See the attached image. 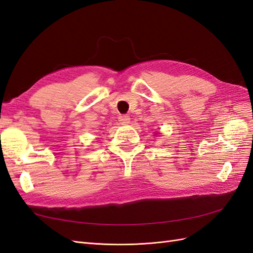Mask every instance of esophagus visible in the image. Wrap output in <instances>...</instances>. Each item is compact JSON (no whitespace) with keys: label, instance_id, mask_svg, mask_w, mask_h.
<instances>
[{"label":"esophagus","instance_id":"esophagus-1","mask_svg":"<svg viewBox=\"0 0 253 253\" xmlns=\"http://www.w3.org/2000/svg\"><path fill=\"white\" fill-rule=\"evenodd\" d=\"M120 124L122 125H127L129 124V120H131V118H129L128 116H126V115H121V116L118 117Z\"/></svg>","mask_w":253,"mask_h":253}]
</instances>
